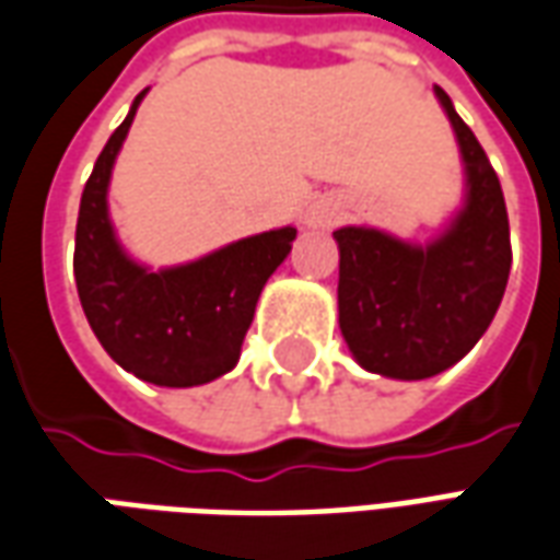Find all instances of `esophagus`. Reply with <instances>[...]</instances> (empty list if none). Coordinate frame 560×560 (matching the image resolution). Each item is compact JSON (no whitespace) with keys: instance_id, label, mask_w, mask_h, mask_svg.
Instances as JSON below:
<instances>
[{"instance_id":"34e87169","label":"esophagus","mask_w":560,"mask_h":560,"mask_svg":"<svg viewBox=\"0 0 560 560\" xmlns=\"http://www.w3.org/2000/svg\"><path fill=\"white\" fill-rule=\"evenodd\" d=\"M343 217V208H340V201L335 196H323L313 201L311 208H307V225H335L337 220Z\"/></svg>"}]
</instances>
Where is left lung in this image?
<instances>
[{
	"label": "left lung",
	"mask_w": 560,
	"mask_h": 560,
	"mask_svg": "<svg viewBox=\"0 0 560 560\" xmlns=\"http://www.w3.org/2000/svg\"><path fill=\"white\" fill-rule=\"evenodd\" d=\"M438 90L467 168V205L446 235L413 247L374 229H337L340 331L371 374L425 380L464 359L498 313L510 280L501 180L470 126Z\"/></svg>",
	"instance_id": "8db88e82"
}]
</instances>
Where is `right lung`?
<instances>
[{
	"mask_svg": "<svg viewBox=\"0 0 560 560\" xmlns=\"http://www.w3.org/2000/svg\"><path fill=\"white\" fill-rule=\"evenodd\" d=\"M114 129L83 186L74 232V280L98 343L129 374L156 386H201L232 371L256 301L287 259L295 229L253 235L168 271H147L117 244L108 220V180L132 126Z\"/></svg>",
	"mask_w": 560,
	"mask_h": 560,
	"instance_id": "add662e5",
	"label": "right lung"
}]
</instances>
